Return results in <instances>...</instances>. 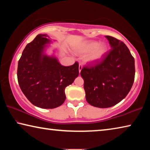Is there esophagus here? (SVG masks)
Listing matches in <instances>:
<instances>
[{"label": "esophagus", "mask_w": 150, "mask_h": 150, "mask_svg": "<svg viewBox=\"0 0 150 150\" xmlns=\"http://www.w3.org/2000/svg\"><path fill=\"white\" fill-rule=\"evenodd\" d=\"M82 68H83L82 65H81V64L79 65V72H81V69H82Z\"/></svg>", "instance_id": "obj_1"}]
</instances>
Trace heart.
<instances>
[{
    "label": "heart",
    "instance_id": "1",
    "mask_svg": "<svg viewBox=\"0 0 150 150\" xmlns=\"http://www.w3.org/2000/svg\"><path fill=\"white\" fill-rule=\"evenodd\" d=\"M106 51L105 44H98L95 41H89L84 43L77 50L80 54H86L89 53L86 57V61L88 63H95L103 57Z\"/></svg>",
    "mask_w": 150,
    "mask_h": 150
}]
</instances>
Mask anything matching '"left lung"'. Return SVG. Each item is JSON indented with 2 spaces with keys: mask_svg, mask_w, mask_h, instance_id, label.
<instances>
[{
  "mask_svg": "<svg viewBox=\"0 0 150 150\" xmlns=\"http://www.w3.org/2000/svg\"><path fill=\"white\" fill-rule=\"evenodd\" d=\"M111 49L94 64L81 71L86 100L91 105L108 108L123 100L130 92L135 77L134 58L126 44L106 35Z\"/></svg>",
  "mask_w": 150,
  "mask_h": 150,
  "instance_id": "obj_1",
  "label": "left lung"
}]
</instances>
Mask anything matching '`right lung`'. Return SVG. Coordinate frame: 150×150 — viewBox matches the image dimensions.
Returning <instances> with one entry per match:
<instances>
[{"instance_id": "add662e5", "label": "right lung", "mask_w": 150, "mask_h": 150, "mask_svg": "<svg viewBox=\"0 0 150 150\" xmlns=\"http://www.w3.org/2000/svg\"><path fill=\"white\" fill-rule=\"evenodd\" d=\"M46 34H39L22 52L18 63L17 77L20 88L32 105L54 108L64 103L65 88L79 75V63L65 67L54 57L43 54L50 42Z\"/></svg>"}]
</instances>
